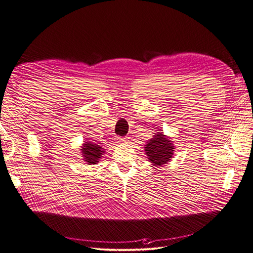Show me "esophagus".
Instances as JSON below:
<instances>
[{"label":"esophagus","mask_w":253,"mask_h":253,"mask_svg":"<svg viewBox=\"0 0 253 253\" xmlns=\"http://www.w3.org/2000/svg\"><path fill=\"white\" fill-rule=\"evenodd\" d=\"M119 141L120 142H126L127 140H126V138H119Z\"/></svg>","instance_id":"obj_1"}]
</instances>
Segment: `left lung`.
Wrapping results in <instances>:
<instances>
[{"mask_svg": "<svg viewBox=\"0 0 253 253\" xmlns=\"http://www.w3.org/2000/svg\"><path fill=\"white\" fill-rule=\"evenodd\" d=\"M173 144L164 134H157L145 144V153L152 164L155 166L165 165L173 155Z\"/></svg>", "mask_w": 253, "mask_h": 253, "instance_id": "1", "label": "left lung"}]
</instances>
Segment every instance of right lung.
I'll return each instance as SVG.
<instances>
[{
  "label": "right lung",
  "mask_w": 253,
  "mask_h": 253,
  "mask_svg": "<svg viewBox=\"0 0 253 253\" xmlns=\"http://www.w3.org/2000/svg\"><path fill=\"white\" fill-rule=\"evenodd\" d=\"M82 153L85 162H87L88 164H96L98 163L99 158L101 157L103 151H102V148L99 147L98 144L87 141L83 145Z\"/></svg>",
  "instance_id": "1"
}]
</instances>
